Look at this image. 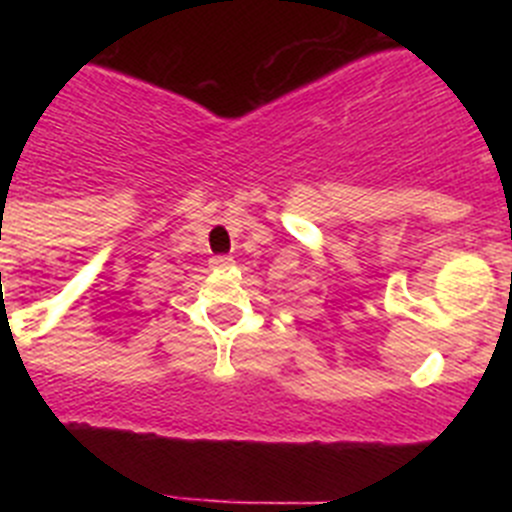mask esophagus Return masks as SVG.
<instances>
[{
	"mask_svg": "<svg viewBox=\"0 0 512 512\" xmlns=\"http://www.w3.org/2000/svg\"><path fill=\"white\" fill-rule=\"evenodd\" d=\"M233 264V259H230V256H215V259H212V266H230Z\"/></svg>",
	"mask_w": 512,
	"mask_h": 512,
	"instance_id": "obj_1",
	"label": "esophagus"
}]
</instances>
